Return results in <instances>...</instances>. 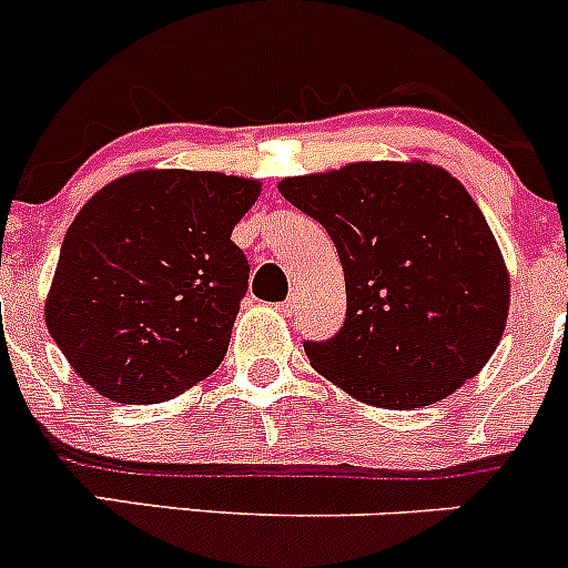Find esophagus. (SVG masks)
Listing matches in <instances>:
<instances>
[{
    "instance_id": "1",
    "label": "esophagus",
    "mask_w": 568,
    "mask_h": 568,
    "mask_svg": "<svg viewBox=\"0 0 568 568\" xmlns=\"http://www.w3.org/2000/svg\"><path fill=\"white\" fill-rule=\"evenodd\" d=\"M296 302H300V296H296V294H291L288 300L283 302V305H277V307H280V313H291V311H294V307H296Z\"/></svg>"
}]
</instances>
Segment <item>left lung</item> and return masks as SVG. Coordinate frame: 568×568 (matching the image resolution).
Listing matches in <instances>:
<instances>
[{
  "mask_svg": "<svg viewBox=\"0 0 568 568\" xmlns=\"http://www.w3.org/2000/svg\"><path fill=\"white\" fill-rule=\"evenodd\" d=\"M321 222L346 277V321L305 343L313 368L385 409L437 404L500 343L511 280L467 189L426 162H354L280 181Z\"/></svg>",
  "mask_w": 568,
  "mask_h": 568,
  "instance_id": "8db88e82",
  "label": "left lung"
}]
</instances>
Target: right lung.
<instances>
[{
  "label": "right lung",
  "instance_id": "right-lung-1",
  "mask_svg": "<svg viewBox=\"0 0 568 568\" xmlns=\"http://www.w3.org/2000/svg\"><path fill=\"white\" fill-rule=\"evenodd\" d=\"M261 183L140 170L106 183L68 227L45 326L104 398L159 404L225 359L250 263L231 242Z\"/></svg>",
  "mask_w": 568,
  "mask_h": 568
}]
</instances>
